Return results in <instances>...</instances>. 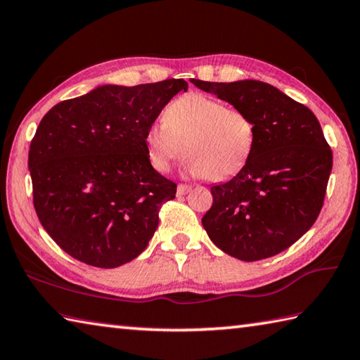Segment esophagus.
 <instances>
[{
    "instance_id": "34e87169",
    "label": "esophagus",
    "mask_w": 360,
    "mask_h": 360,
    "mask_svg": "<svg viewBox=\"0 0 360 360\" xmlns=\"http://www.w3.org/2000/svg\"><path fill=\"white\" fill-rule=\"evenodd\" d=\"M189 191H191V186L185 185V183H180L179 188H177V194H179V195H185V194H188Z\"/></svg>"
}]
</instances>
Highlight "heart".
Listing matches in <instances>:
<instances>
[{"label":"heart","mask_w":360,"mask_h":360,"mask_svg":"<svg viewBox=\"0 0 360 360\" xmlns=\"http://www.w3.org/2000/svg\"><path fill=\"white\" fill-rule=\"evenodd\" d=\"M255 127L248 114L224 101L191 92L174 100L162 122L148 127L147 155L160 172L185 153L186 169L210 181L238 174L250 158Z\"/></svg>","instance_id":"1"}]
</instances>
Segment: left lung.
<instances>
[{
  "label": "left lung",
  "instance_id": "obj_1",
  "mask_svg": "<svg viewBox=\"0 0 360 360\" xmlns=\"http://www.w3.org/2000/svg\"><path fill=\"white\" fill-rule=\"evenodd\" d=\"M248 114L255 142L246 166L212 186L213 205L202 218L216 246L243 262L277 255L314 226L332 171V150L307 106L257 79H193Z\"/></svg>",
  "mask_w": 360,
  "mask_h": 360
}]
</instances>
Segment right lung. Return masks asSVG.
<instances>
[{"instance_id": "1", "label": "right lung", "mask_w": 360, "mask_h": 360, "mask_svg": "<svg viewBox=\"0 0 360 360\" xmlns=\"http://www.w3.org/2000/svg\"><path fill=\"white\" fill-rule=\"evenodd\" d=\"M185 79L106 84L40 120L28 167L37 218L73 259L117 268L147 248L177 185L150 165L146 133Z\"/></svg>"}]
</instances>
